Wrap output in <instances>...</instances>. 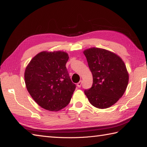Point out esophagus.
Here are the masks:
<instances>
[{
  "instance_id": "obj_1",
  "label": "esophagus",
  "mask_w": 147,
  "mask_h": 147,
  "mask_svg": "<svg viewBox=\"0 0 147 147\" xmlns=\"http://www.w3.org/2000/svg\"><path fill=\"white\" fill-rule=\"evenodd\" d=\"M82 84V80H81V81H80L78 83H77V87H79V88L81 87Z\"/></svg>"
}]
</instances>
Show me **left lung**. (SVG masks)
<instances>
[{"mask_svg": "<svg viewBox=\"0 0 147 147\" xmlns=\"http://www.w3.org/2000/svg\"><path fill=\"white\" fill-rule=\"evenodd\" d=\"M92 74V87L84 92L90 104L100 109L110 107L124 94L129 74L117 55L105 49L91 48L83 51Z\"/></svg>", "mask_w": 147, "mask_h": 147, "instance_id": "left-lung-1", "label": "left lung"}]
</instances>
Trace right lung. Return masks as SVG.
Returning a JSON list of instances; mask_svg holds the SVG:
<instances>
[{
    "label": "right lung",
    "instance_id": "obj_1",
    "mask_svg": "<svg viewBox=\"0 0 147 147\" xmlns=\"http://www.w3.org/2000/svg\"><path fill=\"white\" fill-rule=\"evenodd\" d=\"M68 59V54L64 51H42L25 69L27 90L37 104L45 110L59 111L70 102L76 85L65 67Z\"/></svg>",
    "mask_w": 147,
    "mask_h": 147
}]
</instances>
